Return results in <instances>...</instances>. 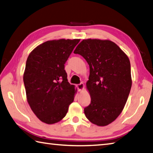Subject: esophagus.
<instances>
[{"label":"esophagus","instance_id":"esophagus-1","mask_svg":"<svg viewBox=\"0 0 153 153\" xmlns=\"http://www.w3.org/2000/svg\"><path fill=\"white\" fill-rule=\"evenodd\" d=\"M76 88L78 90H79V91H82V89L84 88V84L83 83H80V84H78L76 85Z\"/></svg>","mask_w":153,"mask_h":153}]
</instances>
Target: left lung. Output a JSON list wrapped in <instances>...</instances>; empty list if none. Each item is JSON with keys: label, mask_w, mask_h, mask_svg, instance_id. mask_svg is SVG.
Returning a JSON list of instances; mask_svg holds the SVG:
<instances>
[{"label": "left lung", "mask_w": 153, "mask_h": 153, "mask_svg": "<svg viewBox=\"0 0 153 153\" xmlns=\"http://www.w3.org/2000/svg\"><path fill=\"white\" fill-rule=\"evenodd\" d=\"M74 53L81 55L90 68L86 88L91 100L84 108L85 116L94 125H108L121 113L130 93V60L108 40H83Z\"/></svg>", "instance_id": "8db88e82"}]
</instances>
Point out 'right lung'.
Instances as JSON below:
<instances>
[{
	"mask_svg": "<svg viewBox=\"0 0 153 153\" xmlns=\"http://www.w3.org/2000/svg\"><path fill=\"white\" fill-rule=\"evenodd\" d=\"M80 39L54 40L31 52L23 76L27 101L42 122L54 124L67 114L74 86L68 82L65 64Z\"/></svg>",
	"mask_w": 153,
	"mask_h": 153,
	"instance_id": "obj_1",
	"label": "right lung"
}]
</instances>
